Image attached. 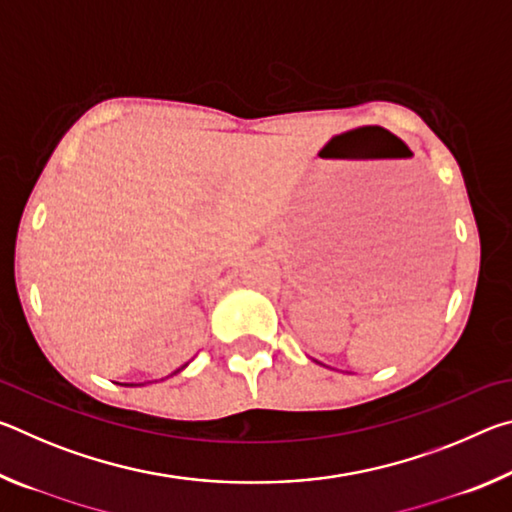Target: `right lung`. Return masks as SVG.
<instances>
[{
  "instance_id": "obj_1",
  "label": "right lung",
  "mask_w": 512,
  "mask_h": 512,
  "mask_svg": "<svg viewBox=\"0 0 512 512\" xmlns=\"http://www.w3.org/2000/svg\"><path fill=\"white\" fill-rule=\"evenodd\" d=\"M176 372H178V370H176Z\"/></svg>"
}]
</instances>
